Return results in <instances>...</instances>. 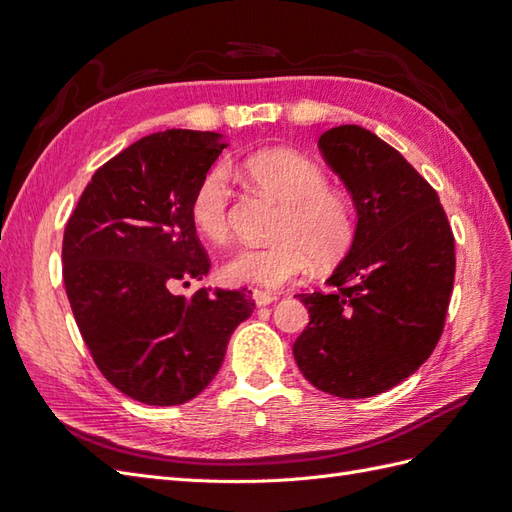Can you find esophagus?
I'll return each mask as SVG.
<instances>
[{
	"label": "esophagus",
	"instance_id": "1",
	"mask_svg": "<svg viewBox=\"0 0 512 512\" xmlns=\"http://www.w3.org/2000/svg\"><path fill=\"white\" fill-rule=\"evenodd\" d=\"M252 297H254V301H256V305L258 307H265V305H271L273 301H275V297L271 292H265V290H258V288H254L252 290Z\"/></svg>",
	"mask_w": 512,
	"mask_h": 512
}]
</instances>
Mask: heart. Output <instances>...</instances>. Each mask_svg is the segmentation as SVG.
Returning <instances> with one entry per match:
<instances>
[{"label":"heart","instance_id":"obj_1","mask_svg":"<svg viewBox=\"0 0 512 512\" xmlns=\"http://www.w3.org/2000/svg\"><path fill=\"white\" fill-rule=\"evenodd\" d=\"M237 173L256 190L280 203L273 224L275 241L245 245L222 267L230 284L280 288L301 277L312 258L318 267L342 260L356 235L350 198L327 183L324 170L299 151L273 147L243 158ZM190 218L200 237L224 243L230 237V188L224 168L200 177L190 198Z\"/></svg>","mask_w":512,"mask_h":512}]
</instances>
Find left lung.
I'll list each match as a JSON object with an SVG mask.
<instances>
[{
	"label": "left lung",
	"mask_w": 512,
	"mask_h": 512,
	"mask_svg": "<svg viewBox=\"0 0 512 512\" xmlns=\"http://www.w3.org/2000/svg\"><path fill=\"white\" fill-rule=\"evenodd\" d=\"M359 222L327 292L297 294L309 324L292 346L316 389L363 399L393 389L438 346L455 282V237L436 190L361 126L318 138Z\"/></svg>",
	"instance_id": "left-lung-1"
}]
</instances>
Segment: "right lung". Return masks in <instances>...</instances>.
I'll list each match as a JSON object with an SVG mask.
<instances>
[{
  "label": "right lung",
  "mask_w": 512,
  "mask_h": 512,
  "mask_svg": "<svg viewBox=\"0 0 512 512\" xmlns=\"http://www.w3.org/2000/svg\"><path fill=\"white\" fill-rule=\"evenodd\" d=\"M224 147L215 132L149 134L96 170L66 224L64 284L91 359L147 406L203 393L254 312L245 290L173 292L211 269L190 198Z\"/></svg>",
  "instance_id": "right-lung-1"
}]
</instances>
